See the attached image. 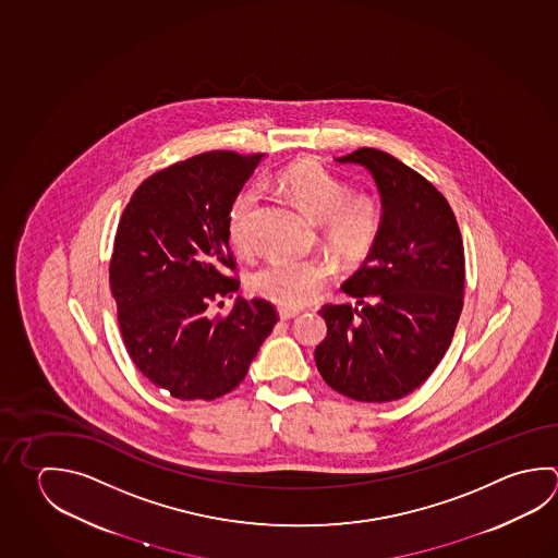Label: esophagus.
<instances>
[{
	"label": "esophagus",
	"mask_w": 558,
	"mask_h": 558,
	"mask_svg": "<svg viewBox=\"0 0 558 558\" xmlns=\"http://www.w3.org/2000/svg\"><path fill=\"white\" fill-rule=\"evenodd\" d=\"M299 315L296 311H287V308H279V316H281V320H291L294 316Z\"/></svg>",
	"instance_id": "1"
}]
</instances>
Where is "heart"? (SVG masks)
I'll use <instances>...</instances> for the list:
<instances>
[{
	"label": "heart",
	"instance_id": "obj_1",
	"mask_svg": "<svg viewBox=\"0 0 558 558\" xmlns=\"http://www.w3.org/2000/svg\"><path fill=\"white\" fill-rule=\"evenodd\" d=\"M279 186L304 214L323 223L328 250L345 264L364 262L374 250L384 226V208L369 194H350V186L320 162L303 159L287 167ZM255 189L235 196L228 213V235L235 250L250 252L254 242ZM332 281V267L325 259L271 262L250 279L255 294L289 311L303 308L320 296Z\"/></svg>",
	"mask_w": 558,
	"mask_h": 558
}]
</instances>
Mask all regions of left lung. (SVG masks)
Listing matches in <instances>:
<instances>
[{
	"label": "left lung",
	"mask_w": 558,
	"mask_h": 558,
	"mask_svg": "<svg viewBox=\"0 0 558 558\" xmlns=\"http://www.w3.org/2000/svg\"><path fill=\"white\" fill-rule=\"evenodd\" d=\"M372 172L384 226L364 265L344 284L355 304H325L328 335L318 372L338 393L386 403L423 386L445 357L464 296V245L435 184L372 147L338 157Z\"/></svg>",
	"instance_id": "8db88e82"
}]
</instances>
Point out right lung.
<instances>
[{"label": "right lung", "instance_id": "add662e5", "mask_svg": "<svg viewBox=\"0 0 558 558\" xmlns=\"http://www.w3.org/2000/svg\"><path fill=\"white\" fill-rule=\"evenodd\" d=\"M264 153L208 151L145 179L125 206L110 262L123 344L135 367L177 399L213 401L240 386L279 316L235 299L228 213Z\"/></svg>", "mask_w": 558, "mask_h": 558}]
</instances>
